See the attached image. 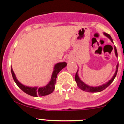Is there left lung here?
<instances>
[{
	"label": "left lung",
	"mask_w": 124,
	"mask_h": 124,
	"mask_svg": "<svg viewBox=\"0 0 124 124\" xmlns=\"http://www.w3.org/2000/svg\"><path fill=\"white\" fill-rule=\"evenodd\" d=\"M103 34L105 35L106 37H107L108 39H110V40L111 41L112 43H113V39H112L111 37L109 35V34H108V33H105L104 32ZM114 53H115V55L117 57V49L116 48V46H114ZM118 67H119V63L117 64L116 65V70L115 71V73L114 74V76H113V78L109 80L107 83H105V84H102L101 85H99V86H97V87H92V86H90V85H87V84H85L83 81H81V79L79 78V76H78V71L76 72V75H75V81L76 82V84L78 85V86L79 87V88L81 89V90L83 91H85V92H101V91H103L104 89L108 87L112 83V82L114 81V78H116V76L117 75V70H118Z\"/></svg>",
	"instance_id": "obj_1"
}]
</instances>
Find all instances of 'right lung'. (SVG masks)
Here are the masks:
<instances>
[{
  "mask_svg": "<svg viewBox=\"0 0 124 124\" xmlns=\"http://www.w3.org/2000/svg\"><path fill=\"white\" fill-rule=\"evenodd\" d=\"M67 66V63L66 62H59L57 63L54 65V70H53V73H52L51 79L50 81L49 82L47 85L43 87H29L27 85H24V84H21L19 81L17 79L16 75L13 70L12 67L11 66V74H12L13 78L14 81L16 83L19 88L29 95L33 96V97H41V96H45L49 95L51 93L54 91L55 89V80H56L57 76L58 75L59 73L61 70H62L63 68H65Z\"/></svg>",
  "mask_w": 124,
  "mask_h": 124,
  "instance_id": "obj_1",
  "label": "right lung"
}]
</instances>
